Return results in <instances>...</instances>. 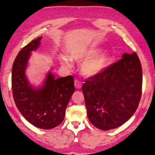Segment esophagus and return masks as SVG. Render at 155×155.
<instances>
[{"label":"esophagus","mask_w":155,"mask_h":155,"mask_svg":"<svg viewBox=\"0 0 155 155\" xmlns=\"http://www.w3.org/2000/svg\"><path fill=\"white\" fill-rule=\"evenodd\" d=\"M74 86H75L76 88L80 89L81 87V86H82V84H81V83L78 80H75V81H74Z\"/></svg>","instance_id":"esophagus-1"}]
</instances>
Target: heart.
Segmentation results:
<instances>
[{"label":"heart","instance_id":"heart-1","mask_svg":"<svg viewBox=\"0 0 155 155\" xmlns=\"http://www.w3.org/2000/svg\"><path fill=\"white\" fill-rule=\"evenodd\" d=\"M100 47L91 46L74 51L70 55V59L77 63H83L81 72L86 77H93L99 74L104 70L110 61V54L106 51H102ZM61 64L70 66V60L67 57L60 58Z\"/></svg>","mask_w":155,"mask_h":155}]
</instances>
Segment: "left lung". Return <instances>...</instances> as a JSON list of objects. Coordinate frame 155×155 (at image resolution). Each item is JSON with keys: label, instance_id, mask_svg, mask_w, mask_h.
I'll use <instances>...</instances> for the list:
<instances>
[{"label": "left lung", "instance_id": "1", "mask_svg": "<svg viewBox=\"0 0 155 155\" xmlns=\"http://www.w3.org/2000/svg\"><path fill=\"white\" fill-rule=\"evenodd\" d=\"M141 88L142 69L137 54L124 53L118 61L83 85L89 120L103 130L120 127L137 110Z\"/></svg>", "mask_w": 155, "mask_h": 155}]
</instances>
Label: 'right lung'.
<instances>
[{
    "mask_svg": "<svg viewBox=\"0 0 155 155\" xmlns=\"http://www.w3.org/2000/svg\"><path fill=\"white\" fill-rule=\"evenodd\" d=\"M41 38L31 41L15 57L12 67V91L15 105L28 122L42 129H51L64 120L75 89L72 76L55 78L51 71L47 72L41 85L34 87L29 82L26 70L31 52L39 48Z\"/></svg>",
    "mask_w": 155,
    "mask_h": 155,
    "instance_id": "add662e5",
    "label": "right lung"
}]
</instances>
